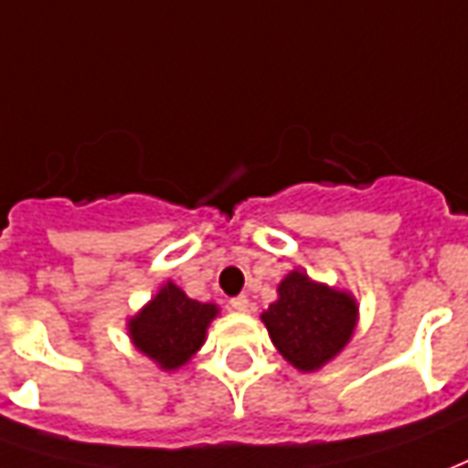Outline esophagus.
Returning <instances> with one entry per match:
<instances>
[{"instance_id":"1","label":"esophagus","mask_w":468,"mask_h":468,"mask_svg":"<svg viewBox=\"0 0 468 468\" xmlns=\"http://www.w3.org/2000/svg\"><path fill=\"white\" fill-rule=\"evenodd\" d=\"M248 306H250L248 296H235V299H230V309L233 312H248Z\"/></svg>"}]
</instances>
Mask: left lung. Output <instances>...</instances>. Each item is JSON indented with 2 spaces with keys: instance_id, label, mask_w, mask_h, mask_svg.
I'll list each match as a JSON object with an SVG mask.
<instances>
[{
  "instance_id": "obj_1",
  "label": "left lung",
  "mask_w": 468,
  "mask_h": 468,
  "mask_svg": "<svg viewBox=\"0 0 468 468\" xmlns=\"http://www.w3.org/2000/svg\"><path fill=\"white\" fill-rule=\"evenodd\" d=\"M357 314L352 293L316 283L303 271H291L279 283V299L261 319L281 355L296 370L314 372L347 347Z\"/></svg>"
}]
</instances>
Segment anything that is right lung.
I'll return each mask as SVG.
<instances>
[{"label": "right lung", "instance_id": "add662e5", "mask_svg": "<svg viewBox=\"0 0 468 468\" xmlns=\"http://www.w3.org/2000/svg\"><path fill=\"white\" fill-rule=\"evenodd\" d=\"M218 312L220 309L215 303L195 302L166 281L154 299L129 319V336L133 347L154 359L162 370H177L202 347Z\"/></svg>", "mask_w": 468, "mask_h": 468}]
</instances>
